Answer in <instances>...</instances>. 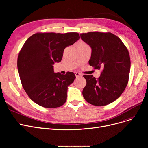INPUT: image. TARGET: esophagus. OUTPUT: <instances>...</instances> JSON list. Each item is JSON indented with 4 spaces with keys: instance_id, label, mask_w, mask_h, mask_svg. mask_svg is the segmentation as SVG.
<instances>
[{
    "instance_id": "34e87169",
    "label": "esophagus",
    "mask_w": 148,
    "mask_h": 148,
    "mask_svg": "<svg viewBox=\"0 0 148 148\" xmlns=\"http://www.w3.org/2000/svg\"><path fill=\"white\" fill-rule=\"evenodd\" d=\"M74 74H75V76H76L77 78H79V77H82V74L81 73H78V72H75V73H74Z\"/></svg>"
}]
</instances>
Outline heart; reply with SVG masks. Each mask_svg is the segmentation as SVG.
Returning <instances> with one entry per match:
<instances>
[{
	"instance_id": "b5f03b06",
	"label": "heart",
	"mask_w": 148,
	"mask_h": 148,
	"mask_svg": "<svg viewBox=\"0 0 148 148\" xmlns=\"http://www.w3.org/2000/svg\"><path fill=\"white\" fill-rule=\"evenodd\" d=\"M82 43H83V42H82Z\"/></svg>"
}]
</instances>
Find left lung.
<instances>
[{
  "instance_id": "obj_1",
  "label": "left lung",
  "mask_w": 148,
  "mask_h": 148,
  "mask_svg": "<svg viewBox=\"0 0 148 148\" xmlns=\"http://www.w3.org/2000/svg\"><path fill=\"white\" fill-rule=\"evenodd\" d=\"M82 40L90 46L89 64L101 69L99 78L84 75L86 85L83 96L96 106L109 104L125 89L129 80L131 61L128 50L121 39L110 32H90L81 34Z\"/></svg>"
}]
</instances>
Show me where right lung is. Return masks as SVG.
I'll return each instance as SVG.
<instances>
[{
  "label": "right lung",
  "instance_id": "1",
  "mask_svg": "<svg viewBox=\"0 0 148 148\" xmlns=\"http://www.w3.org/2000/svg\"><path fill=\"white\" fill-rule=\"evenodd\" d=\"M80 39L77 32H38L23 44L17 59L22 86L36 104L49 108L64 105L68 86L75 79L73 72L55 73L53 66L62 60L65 49Z\"/></svg>",
  "mask_w": 148,
  "mask_h": 148
}]
</instances>
